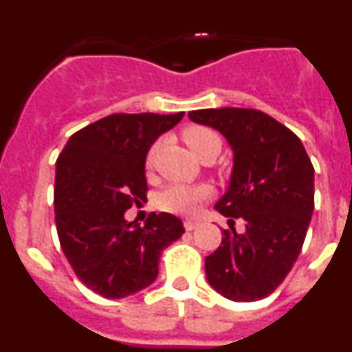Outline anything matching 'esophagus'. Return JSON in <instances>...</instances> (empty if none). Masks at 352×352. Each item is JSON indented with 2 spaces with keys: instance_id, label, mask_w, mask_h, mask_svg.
<instances>
[{
  "instance_id": "obj_1",
  "label": "esophagus",
  "mask_w": 352,
  "mask_h": 352,
  "mask_svg": "<svg viewBox=\"0 0 352 352\" xmlns=\"http://www.w3.org/2000/svg\"><path fill=\"white\" fill-rule=\"evenodd\" d=\"M183 226H185L186 231H194L195 227L199 226V220H185V222H183Z\"/></svg>"
}]
</instances>
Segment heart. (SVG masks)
I'll return each instance as SVG.
<instances>
[{"label":"heart","instance_id":"obj_1","mask_svg":"<svg viewBox=\"0 0 352 352\" xmlns=\"http://www.w3.org/2000/svg\"><path fill=\"white\" fill-rule=\"evenodd\" d=\"M183 139L199 158L204 157L210 151L219 153L222 148V139L217 130L204 125H188L183 130ZM160 141L153 142L146 153V167L151 169L157 157ZM213 188L208 183H173L166 186L157 195V206L164 211L176 214H194L197 213L199 206L211 197Z\"/></svg>","mask_w":352,"mask_h":352}]
</instances>
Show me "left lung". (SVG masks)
I'll use <instances>...</instances> for the list:
<instances>
[{"mask_svg": "<svg viewBox=\"0 0 352 352\" xmlns=\"http://www.w3.org/2000/svg\"><path fill=\"white\" fill-rule=\"evenodd\" d=\"M213 126L234 151L229 188L214 208L229 219L222 243L206 257L211 287L232 301H257L284 282L303 247L314 213V166L300 138L257 109L188 113ZM234 218L245 220L238 235Z\"/></svg>", "mask_w": 352, "mask_h": 352, "instance_id": "left-lung-1", "label": "left lung"}]
</instances>
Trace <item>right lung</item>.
<instances>
[{
	"mask_svg": "<svg viewBox=\"0 0 352 352\" xmlns=\"http://www.w3.org/2000/svg\"><path fill=\"white\" fill-rule=\"evenodd\" d=\"M185 113H118L68 139L56 162L54 213L61 250L77 278L104 298H125L153 284L164 248L183 222L151 213L144 227L125 211L146 201V153Z\"/></svg>",
	"mask_w": 352,
	"mask_h": 352,
	"instance_id": "right-lung-1",
	"label": "right lung"
}]
</instances>
